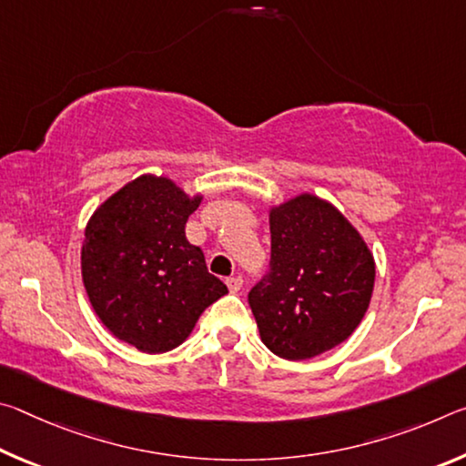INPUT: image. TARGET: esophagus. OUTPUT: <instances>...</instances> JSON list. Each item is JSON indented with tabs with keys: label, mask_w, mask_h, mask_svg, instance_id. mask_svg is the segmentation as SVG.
Wrapping results in <instances>:
<instances>
[{
	"label": "esophagus",
	"mask_w": 466,
	"mask_h": 466,
	"mask_svg": "<svg viewBox=\"0 0 466 466\" xmlns=\"http://www.w3.org/2000/svg\"><path fill=\"white\" fill-rule=\"evenodd\" d=\"M226 286L230 291H238L242 288V275H234V278H228Z\"/></svg>",
	"instance_id": "34e87169"
}]
</instances>
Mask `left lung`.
<instances>
[{
    "label": "left lung",
    "mask_w": 466,
    "mask_h": 466,
    "mask_svg": "<svg viewBox=\"0 0 466 466\" xmlns=\"http://www.w3.org/2000/svg\"><path fill=\"white\" fill-rule=\"evenodd\" d=\"M271 261L248 291L261 341L309 360L345 341L368 310L374 257L356 228L314 195L271 209Z\"/></svg>",
    "instance_id": "8db88e82"
}]
</instances>
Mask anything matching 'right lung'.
I'll return each mask as SVG.
<instances>
[{"instance_id":"add662e5","label":"right lung","mask_w":466,"mask_h":466,"mask_svg":"<svg viewBox=\"0 0 466 466\" xmlns=\"http://www.w3.org/2000/svg\"><path fill=\"white\" fill-rule=\"evenodd\" d=\"M201 197L139 177L94 211L82 247L90 304L110 333L146 353L175 350L201 312L228 294L185 224Z\"/></svg>"}]
</instances>
